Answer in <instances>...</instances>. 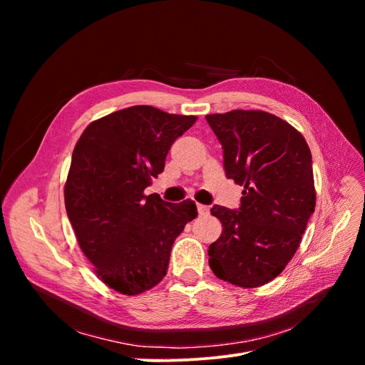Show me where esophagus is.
<instances>
[{"mask_svg":"<svg viewBox=\"0 0 365 365\" xmlns=\"http://www.w3.org/2000/svg\"><path fill=\"white\" fill-rule=\"evenodd\" d=\"M196 207H197V212H200V215H201V216H202V215H208L210 208H208L207 205H202V204H196Z\"/></svg>","mask_w":365,"mask_h":365,"instance_id":"esophagus-1","label":"esophagus"}]
</instances>
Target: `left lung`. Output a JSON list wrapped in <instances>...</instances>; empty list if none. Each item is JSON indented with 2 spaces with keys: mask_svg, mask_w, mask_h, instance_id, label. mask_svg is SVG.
Wrapping results in <instances>:
<instances>
[{
  "mask_svg": "<svg viewBox=\"0 0 365 365\" xmlns=\"http://www.w3.org/2000/svg\"><path fill=\"white\" fill-rule=\"evenodd\" d=\"M224 149L227 178L244 185L239 210L215 205L222 235L208 247L216 277L240 288L274 280L300 247L315 210L312 155L288 121L235 109L205 115Z\"/></svg>",
  "mask_w": 365,
  "mask_h": 365,
  "instance_id": "obj_1",
  "label": "left lung"
}]
</instances>
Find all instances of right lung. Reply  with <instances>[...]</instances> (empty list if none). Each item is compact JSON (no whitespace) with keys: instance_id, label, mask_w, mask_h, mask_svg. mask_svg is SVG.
<instances>
[{"instance_id":"add662e5","label":"right lung","mask_w":365,"mask_h":365,"mask_svg":"<svg viewBox=\"0 0 365 365\" xmlns=\"http://www.w3.org/2000/svg\"><path fill=\"white\" fill-rule=\"evenodd\" d=\"M195 121L138 105L93 121L76 143L65 208L97 277L120 294L157 286L175 239L197 216L192 200L170 204L145 195L152 176L164 170L173 141Z\"/></svg>"}]
</instances>
